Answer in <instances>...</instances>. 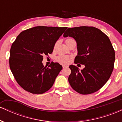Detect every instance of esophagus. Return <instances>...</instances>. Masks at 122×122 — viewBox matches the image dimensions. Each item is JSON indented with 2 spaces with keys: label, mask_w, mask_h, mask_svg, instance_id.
<instances>
[{
  "label": "esophagus",
  "mask_w": 122,
  "mask_h": 122,
  "mask_svg": "<svg viewBox=\"0 0 122 122\" xmlns=\"http://www.w3.org/2000/svg\"><path fill=\"white\" fill-rule=\"evenodd\" d=\"M62 67H63V68H68V66H66V65H63V66H62Z\"/></svg>",
  "instance_id": "obj_1"
}]
</instances>
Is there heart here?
I'll return each instance as SVG.
<instances>
[{
  "label": "heart",
  "mask_w": 122,
  "mask_h": 122,
  "mask_svg": "<svg viewBox=\"0 0 122 122\" xmlns=\"http://www.w3.org/2000/svg\"><path fill=\"white\" fill-rule=\"evenodd\" d=\"M75 41L73 38H72V37H68L65 39V43L67 45L69 44L71 42ZM57 44V42H56L55 44H54V48H55ZM72 57L71 56H59L56 57V61H58L60 63H62V64H68V63H69L70 60H71Z\"/></svg>",
  "instance_id": "obj_1"
}]
</instances>
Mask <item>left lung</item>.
<instances>
[{
	"label": "left lung",
	"mask_w": 122,
	"mask_h": 122,
	"mask_svg": "<svg viewBox=\"0 0 122 122\" xmlns=\"http://www.w3.org/2000/svg\"><path fill=\"white\" fill-rule=\"evenodd\" d=\"M63 36L76 41L78 54L75 63L85 65L81 71L75 65L69 66L71 86L82 95L97 91L107 82L114 69L115 50L109 38L92 26L69 28Z\"/></svg>",
	"instance_id": "1"
}]
</instances>
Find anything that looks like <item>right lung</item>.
<instances>
[{
    "label": "right lung",
    "mask_w": 122,
    "mask_h": 122,
    "mask_svg": "<svg viewBox=\"0 0 122 122\" xmlns=\"http://www.w3.org/2000/svg\"><path fill=\"white\" fill-rule=\"evenodd\" d=\"M67 27L37 26L23 31L12 43L9 64L15 79L26 91L42 94L49 90L62 66L42 63L43 57L53 52L55 43Z\"/></svg>",
    "instance_id": "right-lung-1"
}]
</instances>
